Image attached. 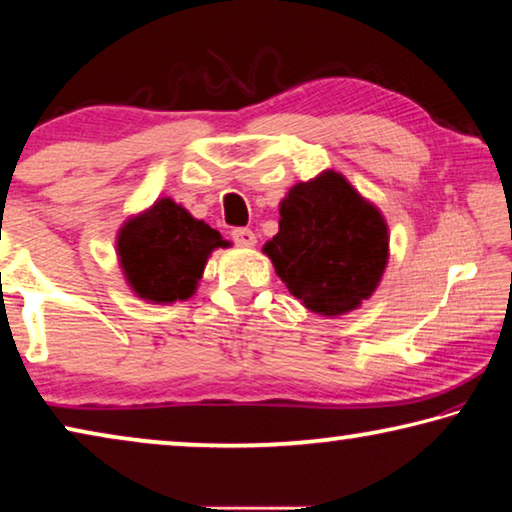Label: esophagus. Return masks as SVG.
<instances>
[{
	"label": "esophagus",
	"mask_w": 512,
	"mask_h": 512,
	"mask_svg": "<svg viewBox=\"0 0 512 512\" xmlns=\"http://www.w3.org/2000/svg\"><path fill=\"white\" fill-rule=\"evenodd\" d=\"M232 241H235L237 246L250 248V246H255L257 237H255L253 230H248V228H235V230H232Z\"/></svg>",
	"instance_id": "obj_1"
}]
</instances>
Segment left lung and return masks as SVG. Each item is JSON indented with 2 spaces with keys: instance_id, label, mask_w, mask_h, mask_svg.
I'll return each mask as SVG.
<instances>
[{
  "instance_id": "8db88e82",
  "label": "left lung",
  "mask_w": 512,
  "mask_h": 512,
  "mask_svg": "<svg viewBox=\"0 0 512 512\" xmlns=\"http://www.w3.org/2000/svg\"><path fill=\"white\" fill-rule=\"evenodd\" d=\"M275 273L307 309L341 316L372 296L388 262V225L341 173L298 183L264 246Z\"/></svg>"
}]
</instances>
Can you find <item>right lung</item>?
Returning a JSON list of instances; mask_svg holds the SVG:
<instances>
[{"label":"right lung","mask_w":512,"mask_h":512,"mask_svg":"<svg viewBox=\"0 0 512 512\" xmlns=\"http://www.w3.org/2000/svg\"><path fill=\"white\" fill-rule=\"evenodd\" d=\"M228 246L219 232L171 198H160L146 212L128 219L117 237L128 287L158 305L194 296L207 257L214 248Z\"/></svg>","instance_id":"1"}]
</instances>
